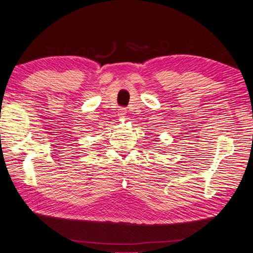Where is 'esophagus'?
Returning <instances> with one entry per match:
<instances>
[{
  "label": "esophagus",
  "mask_w": 253,
  "mask_h": 253,
  "mask_svg": "<svg viewBox=\"0 0 253 253\" xmlns=\"http://www.w3.org/2000/svg\"><path fill=\"white\" fill-rule=\"evenodd\" d=\"M126 114V109H119V110H118V116L125 117Z\"/></svg>",
  "instance_id": "esophagus-1"
}]
</instances>
